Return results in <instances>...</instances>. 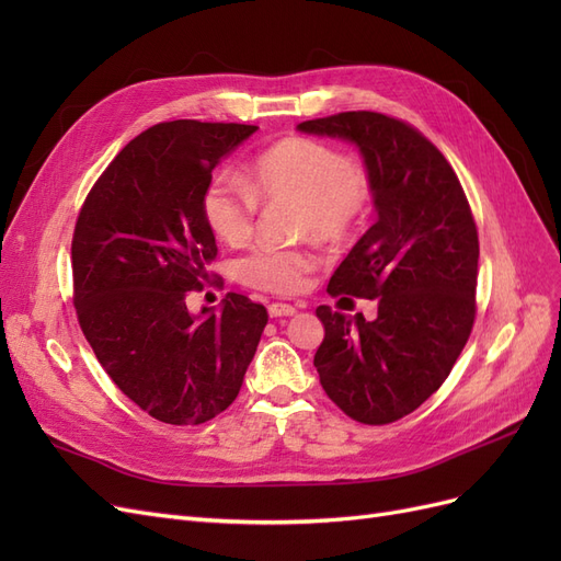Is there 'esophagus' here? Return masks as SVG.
I'll return each instance as SVG.
<instances>
[{"label": "esophagus", "instance_id": "1", "mask_svg": "<svg viewBox=\"0 0 561 561\" xmlns=\"http://www.w3.org/2000/svg\"><path fill=\"white\" fill-rule=\"evenodd\" d=\"M295 313H297V307H293V304H285V301L268 304V316L271 318H287V316H295Z\"/></svg>", "mask_w": 561, "mask_h": 561}]
</instances>
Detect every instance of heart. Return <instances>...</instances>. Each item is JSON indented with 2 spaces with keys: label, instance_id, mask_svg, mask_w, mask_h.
Wrapping results in <instances>:
<instances>
[{
  "label": "heart",
  "instance_id": "heart-1",
  "mask_svg": "<svg viewBox=\"0 0 561 561\" xmlns=\"http://www.w3.org/2000/svg\"><path fill=\"white\" fill-rule=\"evenodd\" d=\"M260 201H299V231L332 241L365 215L369 180L336 149L290 138L266 149L245 182L231 173L217 175L203 194V217L217 239L239 245L250 239ZM316 266L313 250L262 243L236 262L233 274L250 287L293 295L307 285Z\"/></svg>",
  "mask_w": 561,
  "mask_h": 561
}]
</instances>
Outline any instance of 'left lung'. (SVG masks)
Masks as SVG:
<instances>
[{
	"label": "left lung",
	"mask_w": 561,
	"mask_h": 561,
	"mask_svg": "<svg viewBox=\"0 0 561 561\" xmlns=\"http://www.w3.org/2000/svg\"><path fill=\"white\" fill-rule=\"evenodd\" d=\"M297 130L353 142L367 168L377 222L339 264L328 293L375 299L377 318L318 307L325 339L313 365L339 410L383 426L426 402L468 342L478 227L447 159L400 118L342 112Z\"/></svg>",
	"instance_id": "left-lung-1"
}]
</instances>
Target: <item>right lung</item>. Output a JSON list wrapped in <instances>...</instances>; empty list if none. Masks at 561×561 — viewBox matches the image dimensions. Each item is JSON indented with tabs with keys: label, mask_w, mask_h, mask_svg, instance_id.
<instances>
[{
	"label": "right lung",
	"mask_w": 561,
	"mask_h": 561,
	"mask_svg": "<svg viewBox=\"0 0 561 561\" xmlns=\"http://www.w3.org/2000/svg\"><path fill=\"white\" fill-rule=\"evenodd\" d=\"M254 130L192 118L147 128L98 178L75 227L81 332L118 390L173 426L227 410L268 320L236 293L219 309H186L217 257L203 194L215 165Z\"/></svg>",
	"instance_id": "right-lung-1"
}]
</instances>
